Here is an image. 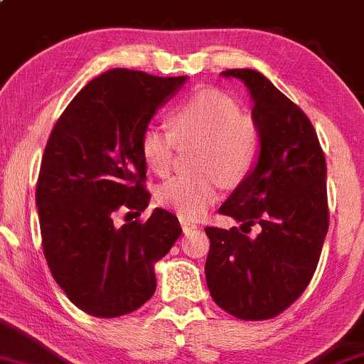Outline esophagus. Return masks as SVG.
Wrapping results in <instances>:
<instances>
[{
	"label": "esophagus",
	"mask_w": 364,
	"mask_h": 364,
	"mask_svg": "<svg viewBox=\"0 0 364 364\" xmlns=\"http://www.w3.org/2000/svg\"><path fill=\"white\" fill-rule=\"evenodd\" d=\"M181 224H182V230L186 234L198 228V224H194V222H191V220H186V218H181Z\"/></svg>",
	"instance_id": "34e87169"
}]
</instances>
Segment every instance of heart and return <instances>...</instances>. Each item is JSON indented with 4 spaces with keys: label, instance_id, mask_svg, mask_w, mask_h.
<instances>
[{
    "label": "heart",
    "instance_id": "1",
    "mask_svg": "<svg viewBox=\"0 0 364 364\" xmlns=\"http://www.w3.org/2000/svg\"><path fill=\"white\" fill-rule=\"evenodd\" d=\"M175 142H198L196 173L168 178L156 191L161 206L182 218H199L217 201L220 183L237 186L252 173L260 156V132L241 114L230 97L213 88L199 90L171 112L170 132L147 127L140 135V154L158 175L170 171Z\"/></svg>",
    "mask_w": 364,
    "mask_h": 364
}]
</instances>
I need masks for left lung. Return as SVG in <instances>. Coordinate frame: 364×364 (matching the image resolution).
Masks as SVG:
<instances>
[{
  "label": "left lung",
  "instance_id": "8db88e82",
  "mask_svg": "<svg viewBox=\"0 0 364 364\" xmlns=\"http://www.w3.org/2000/svg\"><path fill=\"white\" fill-rule=\"evenodd\" d=\"M246 85L260 156L218 213L241 229L206 228L205 272L218 307L243 321L276 318L302 295L318 267L330 215L326 161L306 112L253 69H228ZM256 230L253 237L249 236Z\"/></svg>",
  "mask_w": 364,
  "mask_h": 364
}]
</instances>
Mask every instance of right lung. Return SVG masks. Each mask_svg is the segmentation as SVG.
I'll return each mask as SVG.
<instances>
[{
    "mask_svg": "<svg viewBox=\"0 0 364 364\" xmlns=\"http://www.w3.org/2000/svg\"><path fill=\"white\" fill-rule=\"evenodd\" d=\"M186 80L111 69L74 97L48 136L36 186L43 253L58 287L90 316L142 307L156 291L154 264L182 234L163 208L121 228L114 215L140 217L149 206L140 135Z\"/></svg>",
    "mask_w": 364,
    "mask_h": 364,
    "instance_id": "right-lung-1",
    "label": "right lung"
}]
</instances>
